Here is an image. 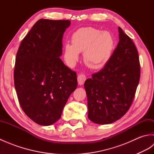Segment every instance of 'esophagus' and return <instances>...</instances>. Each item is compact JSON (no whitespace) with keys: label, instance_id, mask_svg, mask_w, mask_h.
I'll use <instances>...</instances> for the list:
<instances>
[{"label":"esophagus","instance_id":"obj_1","mask_svg":"<svg viewBox=\"0 0 154 154\" xmlns=\"http://www.w3.org/2000/svg\"><path fill=\"white\" fill-rule=\"evenodd\" d=\"M87 77L85 74H79L77 77V81H78V84L79 85H82L84 84L85 81Z\"/></svg>","mask_w":154,"mask_h":154}]
</instances>
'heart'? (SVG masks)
<instances>
[{
  "label": "heart",
  "mask_w": 154,
  "mask_h": 154,
  "mask_svg": "<svg viewBox=\"0 0 154 154\" xmlns=\"http://www.w3.org/2000/svg\"><path fill=\"white\" fill-rule=\"evenodd\" d=\"M114 46V40L109 32L83 28L72 35L71 45H64L63 57L67 65L73 67L79 60V53L83 52L84 61L87 66L99 69L109 60Z\"/></svg>",
  "instance_id": "1"
}]
</instances>
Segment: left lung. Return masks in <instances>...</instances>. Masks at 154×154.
<instances>
[{"mask_svg": "<svg viewBox=\"0 0 154 154\" xmlns=\"http://www.w3.org/2000/svg\"><path fill=\"white\" fill-rule=\"evenodd\" d=\"M116 48L103 69L85 81L88 117L99 124L120 119L131 106L140 77L138 52L121 28Z\"/></svg>", "mask_w": 154, "mask_h": 154, "instance_id": "obj_1", "label": "left lung"}]
</instances>
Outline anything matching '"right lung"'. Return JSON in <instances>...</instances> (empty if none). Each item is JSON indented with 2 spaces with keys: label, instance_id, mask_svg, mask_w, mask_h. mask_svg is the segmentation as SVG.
Returning <instances> with one entry per match:
<instances>
[{
  "label": "right lung",
  "instance_id": "right-lung-1",
  "mask_svg": "<svg viewBox=\"0 0 154 154\" xmlns=\"http://www.w3.org/2000/svg\"><path fill=\"white\" fill-rule=\"evenodd\" d=\"M69 20L40 19L23 39L16 54L14 87L20 105L34 122L54 124L76 89V72L65 65L62 38Z\"/></svg>",
  "mask_w": 154,
  "mask_h": 154
}]
</instances>
